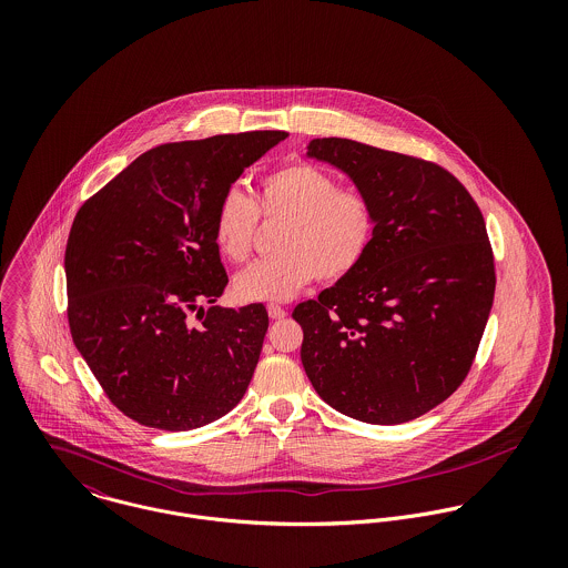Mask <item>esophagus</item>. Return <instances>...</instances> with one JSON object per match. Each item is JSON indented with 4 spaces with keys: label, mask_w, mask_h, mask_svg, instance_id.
Here are the masks:
<instances>
[{
    "label": "esophagus",
    "mask_w": 568,
    "mask_h": 568,
    "mask_svg": "<svg viewBox=\"0 0 568 568\" xmlns=\"http://www.w3.org/2000/svg\"><path fill=\"white\" fill-rule=\"evenodd\" d=\"M268 317L271 320H284L286 315H288V311L286 308H282V306H277V304H268Z\"/></svg>",
    "instance_id": "obj_1"
}]
</instances>
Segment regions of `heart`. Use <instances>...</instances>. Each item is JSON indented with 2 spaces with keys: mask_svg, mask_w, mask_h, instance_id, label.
<instances>
[{
  "mask_svg": "<svg viewBox=\"0 0 568 568\" xmlns=\"http://www.w3.org/2000/svg\"><path fill=\"white\" fill-rule=\"evenodd\" d=\"M257 214L282 219L277 255L253 262L236 277L241 302H286L315 277L327 282L349 275L367 255L376 234L372 199L336 179L315 163L295 162L266 172L248 199L230 190L214 214L219 251L243 262L251 253Z\"/></svg>",
  "mask_w": 568,
  "mask_h": 568,
  "instance_id": "obj_1",
  "label": "heart"
}]
</instances>
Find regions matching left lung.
<instances>
[{"mask_svg":"<svg viewBox=\"0 0 568 568\" xmlns=\"http://www.w3.org/2000/svg\"><path fill=\"white\" fill-rule=\"evenodd\" d=\"M308 158L345 172L376 207L365 260L293 311L322 400L367 424H403L468 376L494 302L486 221L442 165L322 138Z\"/></svg>","mask_w":568,"mask_h":568,"instance_id":"8db88e82","label":"left lung"}]
</instances>
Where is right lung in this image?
I'll return each mask as SVG.
<instances>
[{"label": "right lung", "mask_w": 568, "mask_h": 568, "mask_svg": "<svg viewBox=\"0 0 568 568\" xmlns=\"http://www.w3.org/2000/svg\"><path fill=\"white\" fill-rule=\"evenodd\" d=\"M286 138L251 131L162 144L82 203L65 248L70 329L131 419L192 430L243 400L268 315L262 304L203 308L230 282L214 214L244 168Z\"/></svg>", "instance_id": "1"}]
</instances>
